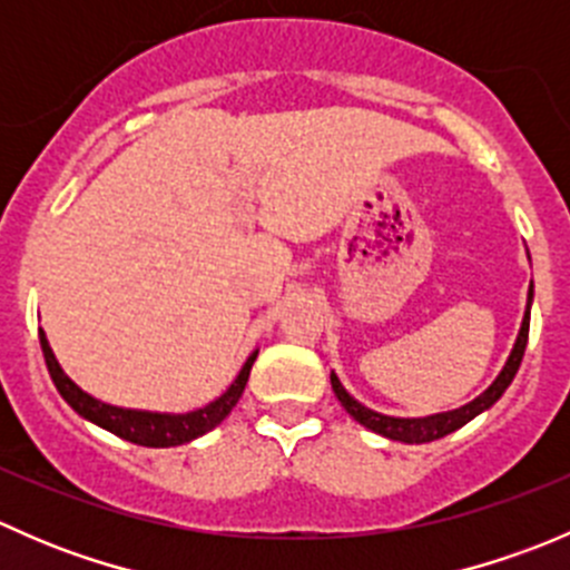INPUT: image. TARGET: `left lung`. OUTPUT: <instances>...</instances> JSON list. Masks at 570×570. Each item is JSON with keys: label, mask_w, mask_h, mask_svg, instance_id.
<instances>
[{"label": "left lung", "mask_w": 570, "mask_h": 570, "mask_svg": "<svg viewBox=\"0 0 570 570\" xmlns=\"http://www.w3.org/2000/svg\"><path fill=\"white\" fill-rule=\"evenodd\" d=\"M532 297H534V286L530 284V292H527L524 320H521L519 336H515L513 350H510L508 361H504V366H502V372L497 375V381H493L480 396H474V400L465 402V405L455 407V411L430 413V416H413V419L386 416V413H377V411H372V407L361 405V402L342 386V381H338L336 372H331L333 394H336V400L342 402V407L355 419V422L364 424V428L372 430V433L383 435V439L402 441V444H428V441L444 439V435L455 433V430H461L463 424H469L474 416H480L482 411H488V407H491L499 396L508 392L510 383H513L515 372H519V366H521V358H524L527 336H530Z\"/></svg>", "instance_id": "8db88e82"}]
</instances>
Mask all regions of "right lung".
Masks as SVG:
<instances>
[{"mask_svg": "<svg viewBox=\"0 0 570 570\" xmlns=\"http://www.w3.org/2000/svg\"><path fill=\"white\" fill-rule=\"evenodd\" d=\"M40 350H43L46 366H49V375L55 381L57 392H60L62 400L73 407L82 419L94 422L96 428L107 430V433L118 435V439L131 441V444L140 446H159V450H168V446H181L189 444V441L200 439L209 430H215L223 419L232 413V407L237 405L239 396L245 392V383H248L250 366L256 361L258 350H253L248 361L243 364L239 375L234 377L232 386L226 389L217 400H212L209 405L195 407V411L187 413H163V411H140V407H120L109 405V402L96 400L94 394L85 392L82 386L71 381L66 375V370L57 361L55 350H51L49 338H46V331L40 327Z\"/></svg>", "mask_w": 570, "mask_h": 570, "instance_id": "obj_1", "label": "right lung"}]
</instances>
